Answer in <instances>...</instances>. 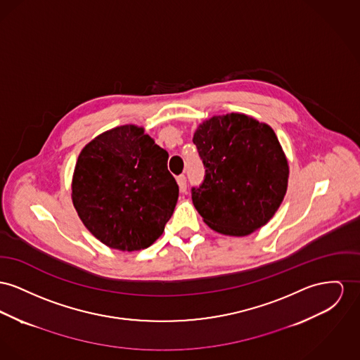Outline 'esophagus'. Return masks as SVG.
I'll return each instance as SVG.
<instances>
[{
  "instance_id": "esophagus-1",
  "label": "esophagus",
  "mask_w": 360,
  "mask_h": 360,
  "mask_svg": "<svg viewBox=\"0 0 360 360\" xmlns=\"http://www.w3.org/2000/svg\"><path fill=\"white\" fill-rule=\"evenodd\" d=\"M177 184H179L180 191H187V179H186V176H184V174H180V176L177 177Z\"/></svg>"
}]
</instances>
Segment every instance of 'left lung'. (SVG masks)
Segmentation results:
<instances>
[{
    "instance_id": "obj_1",
    "label": "left lung",
    "mask_w": 360,
    "mask_h": 360,
    "mask_svg": "<svg viewBox=\"0 0 360 360\" xmlns=\"http://www.w3.org/2000/svg\"><path fill=\"white\" fill-rule=\"evenodd\" d=\"M192 142L205 165V180L192 202L218 233L247 236L266 225L287 193L289 167L270 125L243 113L213 116L196 128Z\"/></svg>"
}]
</instances>
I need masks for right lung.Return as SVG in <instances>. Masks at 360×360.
<instances>
[{
    "instance_id": "obj_1",
    "label": "right lung",
    "mask_w": 360,
    "mask_h": 360,
    "mask_svg": "<svg viewBox=\"0 0 360 360\" xmlns=\"http://www.w3.org/2000/svg\"><path fill=\"white\" fill-rule=\"evenodd\" d=\"M168 158L134 124L102 132L83 147L73 170L72 203L96 239L138 251L162 235L179 198Z\"/></svg>"
}]
</instances>
